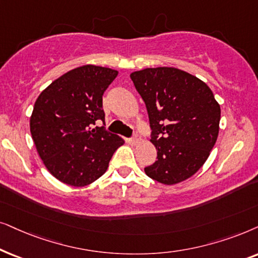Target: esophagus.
Instances as JSON below:
<instances>
[{
    "label": "esophagus",
    "instance_id": "1",
    "mask_svg": "<svg viewBox=\"0 0 258 258\" xmlns=\"http://www.w3.org/2000/svg\"><path fill=\"white\" fill-rule=\"evenodd\" d=\"M140 142H142V137H140V135H138V133H135V136L131 138V143L133 145H137V144H139Z\"/></svg>",
    "mask_w": 258,
    "mask_h": 258
}]
</instances>
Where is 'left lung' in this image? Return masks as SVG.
I'll list each match as a JSON object with an SVG mask.
<instances>
[{"mask_svg": "<svg viewBox=\"0 0 258 258\" xmlns=\"http://www.w3.org/2000/svg\"><path fill=\"white\" fill-rule=\"evenodd\" d=\"M143 98L157 160L145 173L161 184L186 180L203 166L219 132L221 107L209 86L186 72L157 67L130 75Z\"/></svg>", "mask_w": 258, "mask_h": 258, "instance_id": "1", "label": "left lung"}]
</instances>
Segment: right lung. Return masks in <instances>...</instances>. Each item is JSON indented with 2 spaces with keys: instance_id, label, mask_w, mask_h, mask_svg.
I'll list each match as a JSON object with an SVG mask.
<instances>
[{
  "instance_id": "right-lung-1",
  "label": "right lung",
  "mask_w": 258,
  "mask_h": 258,
  "mask_svg": "<svg viewBox=\"0 0 258 258\" xmlns=\"http://www.w3.org/2000/svg\"><path fill=\"white\" fill-rule=\"evenodd\" d=\"M118 71L85 64L54 80L36 99L30 133L37 153L53 176L72 186L100 178L123 139L107 132L102 95Z\"/></svg>"
}]
</instances>
